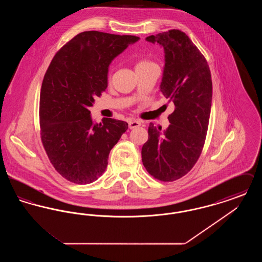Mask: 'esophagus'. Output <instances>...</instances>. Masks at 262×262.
Returning a JSON list of instances; mask_svg holds the SVG:
<instances>
[{"instance_id": "34e87169", "label": "esophagus", "mask_w": 262, "mask_h": 262, "mask_svg": "<svg viewBox=\"0 0 262 262\" xmlns=\"http://www.w3.org/2000/svg\"><path fill=\"white\" fill-rule=\"evenodd\" d=\"M140 125H141V123L139 121H137V120H130V121H128V127L130 129L138 127V126H140Z\"/></svg>"}]
</instances>
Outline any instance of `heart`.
<instances>
[{
    "label": "heart",
    "instance_id": "1",
    "mask_svg": "<svg viewBox=\"0 0 262 262\" xmlns=\"http://www.w3.org/2000/svg\"><path fill=\"white\" fill-rule=\"evenodd\" d=\"M148 64H153L152 62L149 61H145V60H142V61H139L137 62V67H143V66H148Z\"/></svg>",
    "mask_w": 262,
    "mask_h": 262
}]
</instances>
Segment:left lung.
<instances>
[{
  "instance_id": "1",
  "label": "left lung",
  "mask_w": 262,
  "mask_h": 262,
  "mask_svg": "<svg viewBox=\"0 0 262 262\" xmlns=\"http://www.w3.org/2000/svg\"><path fill=\"white\" fill-rule=\"evenodd\" d=\"M146 41L164 49L160 91L174 103V110L166 129L150 123L142 163L155 179L173 182L191 170L203 148L211 110V74L204 56L185 32L172 29Z\"/></svg>"
}]
</instances>
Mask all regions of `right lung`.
Returning a JSON list of instances; mask_svg holds the SVG:
<instances>
[{
	"label": "right lung",
	"instance_id": "add662e5",
	"mask_svg": "<svg viewBox=\"0 0 262 262\" xmlns=\"http://www.w3.org/2000/svg\"><path fill=\"white\" fill-rule=\"evenodd\" d=\"M139 40L132 35L84 31L63 45L44 75L40 92L41 139L54 168L79 185L105 172L109 153L127 123L103 118L94 123L89 111L108 86L113 60Z\"/></svg>",
	"mask_w": 262,
	"mask_h": 262
}]
</instances>
